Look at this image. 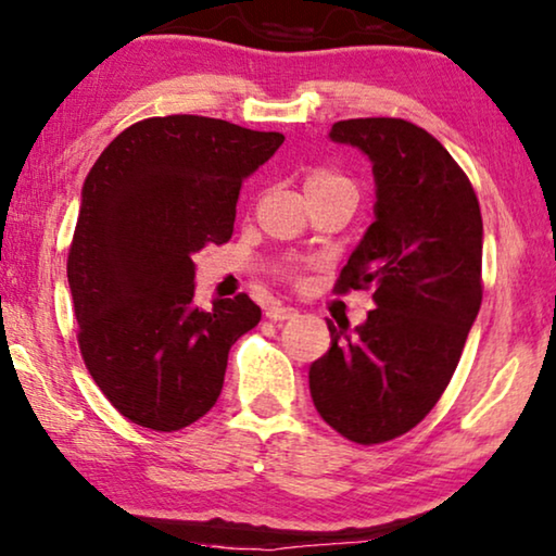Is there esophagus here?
<instances>
[{
  "label": "esophagus",
  "mask_w": 556,
  "mask_h": 556,
  "mask_svg": "<svg viewBox=\"0 0 556 556\" xmlns=\"http://www.w3.org/2000/svg\"><path fill=\"white\" fill-rule=\"evenodd\" d=\"M267 317L275 319V323H281V319H292L296 317V309L289 307V304H271V307H267Z\"/></svg>",
  "instance_id": "obj_1"
}]
</instances>
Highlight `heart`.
<instances>
[{
    "label": "heart",
    "mask_w": 556,
    "mask_h": 556,
    "mask_svg": "<svg viewBox=\"0 0 556 556\" xmlns=\"http://www.w3.org/2000/svg\"><path fill=\"white\" fill-rule=\"evenodd\" d=\"M317 189H350V191H355V186L350 184L348 178L332 174V170L317 168V170H312L307 178H304V191H317Z\"/></svg>",
    "instance_id": "obj_1"
}]
</instances>
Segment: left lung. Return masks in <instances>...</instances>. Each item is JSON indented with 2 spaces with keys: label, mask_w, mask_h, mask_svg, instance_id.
<instances>
[{
  "label": "left lung",
  "mask_w": 556,
  "mask_h": 556,
  "mask_svg": "<svg viewBox=\"0 0 556 556\" xmlns=\"http://www.w3.org/2000/svg\"><path fill=\"white\" fill-rule=\"evenodd\" d=\"M330 140L372 163L375 222L338 289L372 287L375 309L355 330L327 323L332 345L309 367V393L340 435L386 443L431 413L464 353L481 307V208L458 163L418 125L340 121Z\"/></svg>",
  "instance_id": "1"
}]
</instances>
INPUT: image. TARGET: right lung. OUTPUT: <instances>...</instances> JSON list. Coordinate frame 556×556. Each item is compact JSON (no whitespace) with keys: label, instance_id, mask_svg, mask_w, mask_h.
<instances>
[{"label":"right lung","instance_id":"right-lung-1","mask_svg":"<svg viewBox=\"0 0 556 556\" xmlns=\"http://www.w3.org/2000/svg\"><path fill=\"white\" fill-rule=\"evenodd\" d=\"M281 132L166 115L125 128L83 184L67 256L85 365L121 416L181 431L214 408L229 350L260 325L247 294L197 304L193 254L231 239L244 178Z\"/></svg>","mask_w":556,"mask_h":556}]
</instances>
